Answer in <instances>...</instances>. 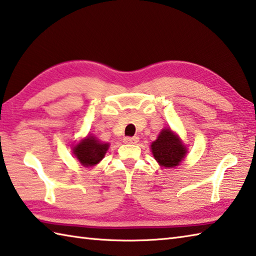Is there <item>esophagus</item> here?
Returning a JSON list of instances; mask_svg holds the SVG:
<instances>
[{"instance_id": "34e87169", "label": "esophagus", "mask_w": 256, "mask_h": 256, "mask_svg": "<svg viewBox=\"0 0 256 256\" xmlns=\"http://www.w3.org/2000/svg\"><path fill=\"white\" fill-rule=\"evenodd\" d=\"M138 142V136H128L124 138V143H126V144H135Z\"/></svg>"}]
</instances>
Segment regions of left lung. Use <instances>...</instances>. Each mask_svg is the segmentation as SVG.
<instances>
[{
  "label": "left lung",
  "mask_w": 256,
  "mask_h": 256,
  "mask_svg": "<svg viewBox=\"0 0 256 256\" xmlns=\"http://www.w3.org/2000/svg\"><path fill=\"white\" fill-rule=\"evenodd\" d=\"M151 148L155 160L165 168L176 166L186 153V148L170 128L162 130Z\"/></svg>",
  "instance_id": "obj_1"
}]
</instances>
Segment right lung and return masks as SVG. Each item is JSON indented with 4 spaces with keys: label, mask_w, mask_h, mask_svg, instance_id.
Masks as SVG:
<instances>
[{
    "label": "right lung",
    "mask_w": 256,
    "mask_h": 256,
    "mask_svg": "<svg viewBox=\"0 0 256 256\" xmlns=\"http://www.w3.org/2000/svg\"><path fill=\"white\" fill-rule=\"evenodd\" d=\"M108 148V143H101L94 136H88L73 148V153L84 166H92L101 161Z\"/></svg>",
    "instance_id": "obj_1"
}]
</instances>
